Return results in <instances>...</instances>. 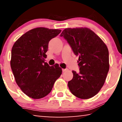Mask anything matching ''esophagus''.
I'll use <instances>...</instances> for the list:
<instances>
[{"instance_id":"34e87169","label":"esophagus","mask_w":122,"mask_h":122,"mask_svg":"<svg viewBox=\"0 0 122 122\" xmlns=\"http://www.w3.org/2000/svg\"><path fill=\"white\" fill-rule=\"evenodd\" d=\"M68 70L67 68H65V69H62V71L63 72H65V71H67Z\"/></svg>"}]
</instances>
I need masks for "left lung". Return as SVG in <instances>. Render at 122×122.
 Wrapping results in <instances>:
<instances>
[{
    "label": "left lung",
    "instance_id": "obj_1",
    "mask_svg": "<svg viewBox=\"0 0 122 122\" xmlns=\"http://www.w3.org/2000/svg\"><path fill=\"white\" fill-rule=\"evenodd\" d=\"M78 56L80 72L72 71L73 77L68 86L73 95L89 99L98 93L105 82L109 68V52L104 42L87 27L64 29L60 35Z\"/></svg>",
    "mask_w": 122,
    "mask_h": 122
}]
</instances>
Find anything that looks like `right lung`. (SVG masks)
Listing matches in <instances>:
<instances>
[{
    "mask_svg": "<svg viewBox=\"0 0 122 122\" xmlns=\"http://www.w3.org/2000/svg\"><path fill=\"white\" fill-rule=\"evenodd\" d=\"M61 31L59 29L34 28L20 37L12 47L10 66L15 81L31 98L47 96L62 74V68L57 63L50 66L45 62L50 40Z\"/></svg>",
    "mask_w": 122,
    "mask_h": 122,
    "instance_id": "1",
    "label": "right lung"
}]
</instances>
